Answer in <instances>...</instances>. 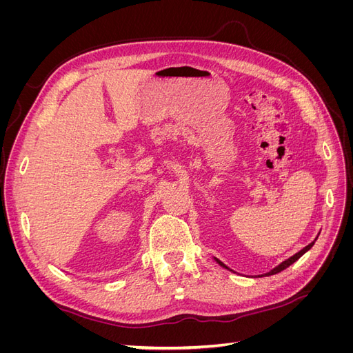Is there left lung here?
I'll list each match as a JSON object with an SVG mask.
<instances>
[{"instance_id": "left-lung-1", "label": "left lung", "mask_w": 353, "mask_h": 353, "mask_svg": "<svg viewBox=\"0 0 353 353\" xmlns=\"http://www.w3.org/2000/svg\"><path fill=\"white\" fill-rule=\"evenodd\" d=\"M314 244H315V241H312L311 244H307V245H306V248H303V249H302L301 252H297L296 254H293V256H292V258H288V259H285V261H284V262H281V263H280L279 266H275V268H274V270H271L270 272H266V274H262V275H258V276H270V275H274V274H279V272L284 271L285 268H288V266H290L292 263H294V262H296V261H297L299 258H301V256H303V254H305V253H306V252H307L309 249H311V248H312V245H314ZM215 261H216V262H218V263H219L221 266H223V268H225V270H230V268H228V266H227V265H223V263H222L221 261H218V259H215ZM230 271H232V270H230Z\"/></svg>"}]
</instances>
